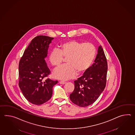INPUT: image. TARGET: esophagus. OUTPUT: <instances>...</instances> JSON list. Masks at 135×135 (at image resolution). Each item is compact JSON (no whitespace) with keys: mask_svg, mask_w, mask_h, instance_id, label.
Here are the masks:
<instances>
[{"mask_svg":"<svg viewBox=\"0 0 135 135\" xmlns=\"http://www.w3.org/2000/svg\"><path fill=\"white\" fill-rule=\"evenodd\" d=\"M60 84H65V83H66V82H65V81H60Z\"/></svg>","mask_w":135,"mask_h":135,"instance_id":"obj_1","label":"esophagus"}]
</instances>
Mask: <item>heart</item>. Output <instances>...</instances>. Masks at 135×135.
<instances>
[{
    "label": "heart",
    "instance_id": "obj_1",
    "mask_svg": "<svg viewBox=\"0 0 135 135\" xmlns=\"http://www.w3.org/2000/svg\"><path fill=\"white\" fill-rule=\"evenodd\" d=\"M95 47L90 42L69 41L61 44L59 49H54L49 56V60L53 66L62 63L63 57L66 59V64L55 70V78L67 80L79 74L87 71L93 62L96 55Z\"/></svg>",
    "mask_w": 135,
    "mask_h": 135
}]
</instances>
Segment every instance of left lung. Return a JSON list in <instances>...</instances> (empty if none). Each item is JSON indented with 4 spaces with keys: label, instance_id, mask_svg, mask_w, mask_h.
<instances>
[{
    "label": "left lung",
    "instance_id": "8db88e82",
    "mask_svg": "<svg viewBox=\"0 0 135 135\" xmlns=\"http://www.w3.org/2000/svg\"><path fill=\"white\" fill-rule=\"evenodd\" d=\"M94 62L83 75L74 81L75 89L70 98L81 107L93 104L105 89L108 64L102 46L100 45Z\"/></svg>",
    "mask_w": 135,
    "mask_h": 135
}]
</instances>
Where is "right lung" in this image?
<instances>
[{"mask_svg": "<svg viewBox=\"0 0 135 135\" xmlns=\"http://www.w3.org/2000/svg\"><path fill=\"white\" fill-rule=\"evenodd\" d=\"M54 38L36 36L24 51L19 63V86L24 97L34 105H42L52 95L57 81L46 79L50 73L45 62L49 45Z\"/></svg>", "mask_w": 135, "mask_h": 135, "instance_id": "1", "label": "right lung"}]
</instances>
